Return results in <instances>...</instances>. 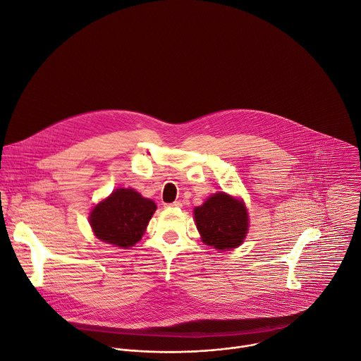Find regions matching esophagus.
<instances>
[{"label": "esophagus", "instance_id": "esophagus-1", "mask_svg": "<svg viewBox=\"0 0 361 361\" xmlns=\"http://www.w3.org/2000/svg\"><path fill=\"white\" fill-rule=\"evenodd\" d=\"M165 207H182V203L180 202H173V203H169V204H165Z\"/></svg>", "mask_w": 361, "mask_h": 361}]
</instances>
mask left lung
Here are the masks:
<instances>
[{"instance_id":"1","label":"left lung","mask_w":361,"mask_h":361,"mask_svg":"<svg viewBox=\"0 0 361 361\" xmlns=\"http://www.w3.org/2000/svg\"><path fill=\"white\" fill-rule=\"evenodd\" d=\"M195 221L203 242L217 249H233L247 233V213L240 200L227 193H216L195 209Z\"/></svg>"}]
</instances>
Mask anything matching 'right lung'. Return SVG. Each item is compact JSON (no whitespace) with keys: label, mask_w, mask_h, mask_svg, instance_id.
Returning <instances> with one entry per match:
<instances>
[{"label":"right lung","mask_w":361,"mask_h":361,"mask_svg":"<svg viewBox=\"0 0 361 361\" xmlns=\"http://www.w3.org/2000/svg\"><path fill=\"white\" fill-rule=\"evenodd\" d=\"M157 206L133 189H116L91 213L90 223L101 240L130 247L141 240Z\"/></svg>","instance_id":"right-lung-1"}]
</instances>
